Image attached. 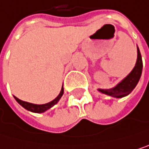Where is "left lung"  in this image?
<instances>
[{
  "mask_svg": "<svg viewBox=\"0 0 149 149\" xmlns=\"http://www.w3.org/2000/svg\"><path fill=\"white\" fill-rule=\"evenodd\" d=\"M137 52H138L137 62L132 71L123 80H122L116 87L109 89V90L99 89V91L104 94L109 95L111 97H114V98L119 99V98H123V97L129 95L133 91V89L136 87V85L139 83V78L141 76V73H142V68H143L142 58H141L140 51L139 48L137 49Z\"/></svg>",
  "mask_w": 149,
  "mask_h": 149,
  "instance_id": "obj_1",
  "label": "left lung"
}]
</instances>
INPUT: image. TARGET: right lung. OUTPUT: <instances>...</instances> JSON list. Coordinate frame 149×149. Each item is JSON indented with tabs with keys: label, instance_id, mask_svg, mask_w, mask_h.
<instances>
[{
	"label": "right lung",
	"instance_id": "add662e5",
	"mask_svg": "<svg viewBox=\"0 0 149 149\" xmlns=\"http://www.w3.org/2000/svg\"><path fill=\"white\" fill-rule=\"evenodd\" d=\"M63 94H64V88L62 86L60 93L58 94V96L57 97L55 100H53L52 101H50L49 103L42 104V105H36V104H32V103H29V102H26V101H23V100L17 99V97H15V96H14V98H15V100L17 101V103L19 105H21L22 107H23L24 108H26V110L31 111V112H33V113H43V112H45L46 110L49 109L50 107H52L54 105H56L58 102V100L61 99V97H62Z\"/></svg>",
	"mask_w": 149,
	"mask_h": 149
}]
</instances>
